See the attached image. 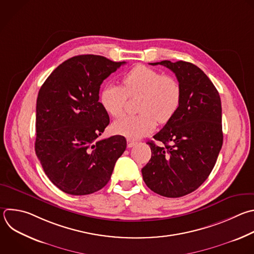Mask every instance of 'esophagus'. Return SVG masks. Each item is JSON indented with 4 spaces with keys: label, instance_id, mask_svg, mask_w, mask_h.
I'll return each instance as SVG.
<instances>
[{
    "label": "esophagus",
    "instance_id": "1",
    "mask_svg": "<svg viewBox=\"0 0 254 254\" xmlns=\"http://www.w3.org/2000/svg\"><path fill=\"white\" fill-rule=\"evenodd\" d=\"M136 143H137L136 141H133V140H131V139H127V147H132V146H134Z\"/></svg>",
    "mask_w": 254,
    "mask_h": 254
}]
</instances>
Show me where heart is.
I'll return each mask as SVG.
<instances>
[{"label":"heart","instance_id":"b5f03b06","mask_svg":"<svg viewBox=\"0 0 254 254\" xmlns=\"http://www.w3.org/2000/svg\"><path fill=\"white\" fill-rule=\"evenodd\" d=\"M138 95L136 116H125L113 125L116 133L128 139H138L150 133L158 122L166 124L179 111L182 91L172 75L137 64L123 77V87L109 83L102 89L100 103L113 118L123 115L127 97Z\"/></svg>","mask_w":254,"mask_h":254}]
</instances>
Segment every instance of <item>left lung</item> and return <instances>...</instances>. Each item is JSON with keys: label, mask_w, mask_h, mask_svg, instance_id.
I'll return each instance as SVG.
<instances>
[{"label": "left lung", "mask_w": 254, "mask_h": 254, "mask_svg": "<svg viewBox=\"0 0 254 254\" xmlns=\"http://www.w3.org/2000/svg\"><path fill=\"white\" fill-rule=\"evenodd\" d=\"M173 70L182 91L175 117L153 135L162 142L147 143L151 157L141 170L148 189L165 197H181L198 189L208 178L222 146L221 102L208 76L195 64L161 61Z\"/></svg>", "instance_id": "left-lung-1"}]
</instances>
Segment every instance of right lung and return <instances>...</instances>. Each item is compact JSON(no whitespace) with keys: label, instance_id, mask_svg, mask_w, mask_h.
<instances>
[{"label":"right lung","instance_id":"obj_1","mask_svg":"<svg viewBox=\"0 0 254 254\" xmlns=\"http://www.w3.org/2000/svg\"><path fill=\"white\" fill-rule=\"evenodd\" d=\"M126 62L80 55L62 63L40 89L36 109V154L62 191L87 195L110 181L127 148L123 135L100 139L110 124L99 102L101 84Z\"/></svg>","mask_w":254,"mask_h":254}]
</instances>
